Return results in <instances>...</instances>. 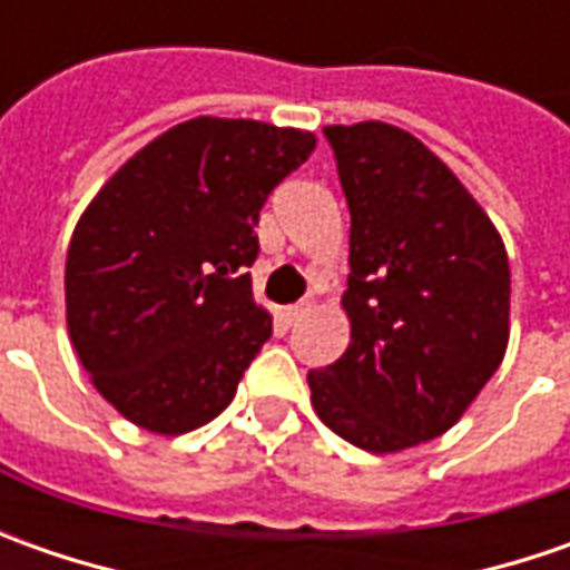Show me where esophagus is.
<instances>
[{"label":"esophagus","mask_w":570,"mask_h":570,"mask_svg":"<svg viewBox=\"0 0 570 570\" xmlns=\"http://www.w3.org/2000/svg\"><path fill=\"white\" fill-rule=\"evenodd\" d=\"M311 307H314V301H297V304H292V307H285V311H282V320H285L288 326H295L297 320L304 317Z\"/></svg>","instance_id":"34e87169"}]
</instances>
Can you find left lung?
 Returning a JSON list of instances; mask_svg holds the SVG:
<instances>
[{
    "mask_svg": "<svg viewBox=\"0 0 570 570\" xmlns=\"http://www.w3.org/2000/svg\"><path fill=\"white\" fill-rule=\"evenodd\" d=\"M352 212V340L307 374L320 422L400 453L463 419L508 352L511 266L472 193L425 142L381 120L326 126Z\"/></svg>",
    "mask_w": 570,
    "mask_h": 570,
    "instance_id": "obj_1",
    "label": "left lung"
}]
</instances>
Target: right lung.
Returning a JSON list of instances; mask_svg holds the SVG:
<instances>
[{"instance_id": "1", "label": "right lung", "mask_w": 570, "mask_h": 570, "mask_svg": "<svg viewBox=\"0 0 570 570\" xmlns=\"http://www.w3.org/2000/svg\"><path fill=\"white\" fill-rule=\"evenodd\" d=\"M317 136L196 117L139 148L81 212L66 253V326L107 403L151 434L225 412L273 333L253 301L259 208Z\"/></svg>"}]
</instances>
